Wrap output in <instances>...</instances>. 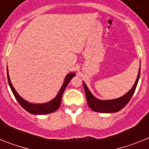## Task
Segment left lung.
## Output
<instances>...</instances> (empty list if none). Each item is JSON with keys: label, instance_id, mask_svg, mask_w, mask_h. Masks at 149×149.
Here are the masks:
<instances>
[{"label": "left lung", "instance_id": "obj_1", "mask_svg": "<svg viewBox=\"0 0 149 149\" xmlns=\"http://www.w3.org/2000/svg\"><path fill=\"white\" fill-rule=\"evenodd\" d=\"M139 75H140V67L139 68V72H138V75L137 77H136V81H135V84L131 89V90L127 92L123 96L120 97V98L112 100H100L95 98L91 93V92L87 88L85 83L83 81L85 94H86V101H87L88 105L90 107V109H92L93 111L98 112V113H116V112H118L122 110L128 103L129 101L131 100V97L134 95L136 86H137L138 81H139Z\"/></svg>", "mask_w": 149, "mask_h": 149}]
</instances>
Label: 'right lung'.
<instances>
[{"mask_svg":"<svg viewBox=\"0 0 149 149\" xmlns=\"http://www.w3.org/2000/svg\"><path fill=\"white\" fill-rule=\"evenodd\" d=\"M7 70V79L8 83L10 86L12 92H13V95L15 96V98L18 101L19 104L23 107L24 110H27V112L30 113L32 114H35V115H43V114H48L53 113V112L56 111L57 109L60 107V104H61L62 97H63V92L65 91V88H66L67 85L69 83V81L72 80L73 77L75 76L74 73H69L65 76V81L63 83V86L60 88V91H59L58 94L56 95V96L54 98L53 100H51V101H48L47 103L44 104H32L30 103L24 98H22L18 94L15 89L13 87V84H12L11 81H10V77H9V73H8V68H6Z\"/></svg>","mask_w":149,"mask_h":149,"instance_id":"1","label":"right lung"}]
</instances>
